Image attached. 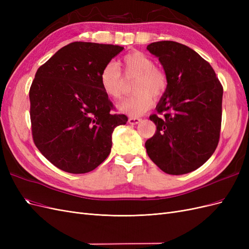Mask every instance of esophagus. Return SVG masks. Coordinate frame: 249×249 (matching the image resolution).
Instances as JSON below:
<instances>
[{
	"label": "esophagus",
	"instance_id": "1",
	"mask_svg": "<svg viewBox=\"0 0 249 249\" xmlns=\"http://www.w3.org/2000/svg\"><path fill=\"white\" fill-rule=\"evenodd\" d=\"M141 122V119L138 117H130L129 118V124H137Z\"/></svg>",
	"mask_w": 249,
	"mask_h": 249
}]
</instances>
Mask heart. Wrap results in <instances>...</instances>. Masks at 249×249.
<instances>
[{
	"label": "heart",
	"mask_w": 249,
	"mask_h": 249,
	"mask_svg": "<svg viewBox=\"0 0 249 249\" xmlns=\"http://www.w3.org/2000/svg\"><path fill=\"white\" fill-rule=\"evenodd\" d=\"M154 60L142 52H132L119 60L117 65L110 62L100 72V84L104 93L112 99H118L123 92V78L120 70L125 74H135L133 90L135 93L124 97L117 104L120 112L131 116H139L149 110L154 99H159L167 89V77L154 66Z\"/></svg>",
	"instance_id": "heart-1"
}]
</instances>
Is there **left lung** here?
Segmentation results:
<instances>
[{
  "label": "left lung",
  "mask_w": 249,
  "mask_h": 249,
  "mask_svg": "<svg viewBox=\"0 0 249 249\" xmlns=\"http://www.w3.org/2000/svg\"><path fill=\"white\" fill-rule=\"evenodd\" d=\"M159 59L168 85L153 114L157 131L145 142L148 157L168 175L199 168L213 155L220 136L223 88L212 66L176 41L146 47Z\"/></svg>",
  "instance_id": "obj_1"
}]
</instances>
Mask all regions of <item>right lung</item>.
I'll use <instances>...</instances> for the list:
<instances>
[{"mask_svg":"<svg viewBox=\"0 0 249 249\" xmlns=\"http://www.w3.org/2000/svg\"><path fill=\"white\" fill-rule=\"evenodd\" d=\"M124 50L113 44L71 42L36 71L30 117L36 147L56 167L86 173L107 159L112 133L125 124L100 84V72Z\"/></svg>","mask_w":249,"mask_h":249,"instance_id":"add662e5","label":"right lung"}]
</instances>
